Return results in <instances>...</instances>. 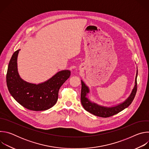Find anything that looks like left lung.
<instances>
[{
	"label": "left lung",
	"instance_id": "left-lung-1",
	"mask_svg": "<svg viewBox=\"0 0 149 149\" xmlns=\"http://www.w3.org/2000/svg\"><path fill=\"white\" fill-rule=\"evenodd\" d=\"M137 74L138 71L137 70L135 79V86L130 96L123 102L120 103L117 105L113 106V107H105V106H102L94 102L91 101L87 97V95L90 93V89L87 86L86 84L84 83V82L81 80V101L84 109L86 111L96 116L106 118L113 116L123 111L127 107H128L133 101L137 92Z\"/></svg>",
	"mask_w": 149,
	"mask_h": 149
}]
</instances>
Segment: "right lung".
<instances>
[{
	"label": "right lung",
	"instance_id": "right-lung-1",
	"mask_svg": "<svg viewBox=\"0 0 149 149\" xmlns=\"http://www.w3.org/2000/svg\"><path fill=\"white\" fill-rule=\"evenodd\" d=\"M20 49L15 51L9 63L6 83L13 98L24 107L33 111H44L56 104L62 85L70 78L71 71L58 72L48 80L38 84L24 81L17 71V59Z\"/></svg>",
	"mask_w": 149,
	"mask_h": 149
}]
</instances>
